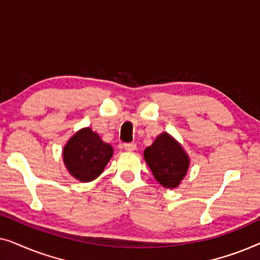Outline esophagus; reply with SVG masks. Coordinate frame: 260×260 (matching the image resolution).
<instances>
[{
  "mask_svg": "<svg viewBox=\"0 0 260 260\" xmlns=\"http://www.w3.org/2000/svg\"><path fill=\"white\" fill-rule=\"evenodd\" d=\"M124 149L126 151H134L136 149V144L135 143H124Z\"/></svg>",
  "mask_w": 260,
  "mask_h": 260,
  "instance_id": "1",
  "label": "esophagus"
}]
</instances>
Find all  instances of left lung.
<instances>
[{
  "label": "left lung",
  "instance_id": "8db88e82",
  "mask_svg": "<svg viewBox=\"0 0 260 260\" xmlns=\"http://www.w3.org/2000/svg\"><path fill=\"white\" fill-rule=\"evenodd\" d=\"M144 158L152 175L166 188H175L186 175L189 159L174 138L163 133L144 150Z\"/></svg>",
  "mask_w": 260,
  "mask_h": 260
}]
</instances>
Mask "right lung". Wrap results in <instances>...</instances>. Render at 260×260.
Masks as SVG:
<instances>
[{
  "instance_id": "1",
  "label": "right lung",
  "mask_w": 260,
  "mask_h": 260,
  "mask_svg": "<svg viewBox=\"0 0 260 260\" xmlns=\"http://www.w3.org/2000/svg\"><path fill=\"white\" fill-rule=\"evenodd\" d=\"M113 154L112 147L90 127L80 130L69 141L62 156L71 175L83 182L94 180Z\"/></svg>"
}]
</instances>
